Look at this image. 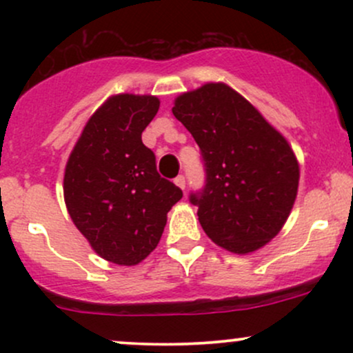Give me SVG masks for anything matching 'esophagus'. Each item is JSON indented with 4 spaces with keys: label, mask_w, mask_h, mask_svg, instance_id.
I'll return each instance as SVG.
<instances>
[{
    "label": "esophagus",
    "mask_w": 353,
    "mask_h": 353,
    "mask_svg": "<svg viewBox=\"0 0 353 353\" xmlns=\"http://www.w3.org/2000/svg\"><path fill=\"white\" fill-rule=\"evenodd\" d=\"M174 182H176L177 188H181L182 190L185 189V177L184 176H177L176 179H174Z\"/></svg>",
    "instance_id": "1"
}]
</instances>
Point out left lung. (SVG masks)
<instances>
[{
	"mask_svg": "<svg viewBox=\"0 0 353 353\" xmlns=\"http://www.w3.org/2000/svg\"><path fill=\"white\" fill-rule=\"evenodd\" d=\"M172 114L201 148L208 184L190 202L212 242L234 254L262 249L290 216L299 161L257 108L225 83H205L174 99Z\"/></svg>",
	"mask_w": 353,
	"mask_h": 353,
	"instance_id": "left-lung-1",
	"label": "left lung"
}]
</instances>
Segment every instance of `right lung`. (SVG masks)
<instances>
[{"label":"right lung","mask_w":353,"mask_h":353,"mask_svg":"<svg viewBox=\"0 0 353 353\" xmlns=\"http://www.w3.org/2000/svg\"><path fill=\"white\" fill-rule=\"evenodd\" d=\"M151 94L109 96L92 112L68 157V212L99 257L137 265L159 244L182 190L156 171L141 134L159 111Z\"/></svg>","instance_id":"obj_1"}]
</instances>
